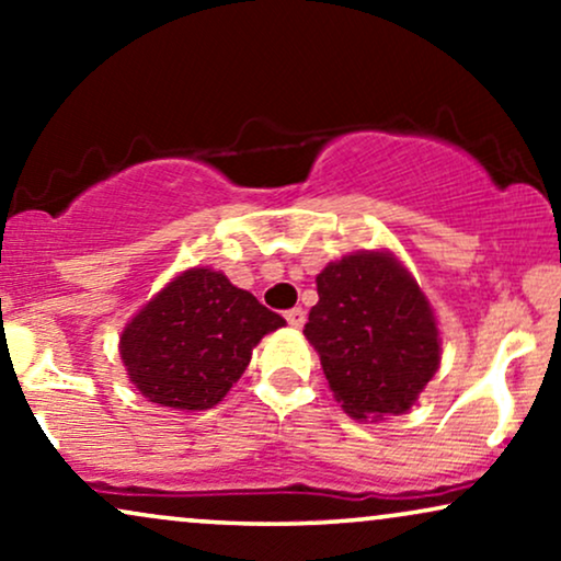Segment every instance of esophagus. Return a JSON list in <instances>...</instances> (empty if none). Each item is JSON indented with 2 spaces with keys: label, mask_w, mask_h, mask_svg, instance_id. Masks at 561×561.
<instances>
[{
  "label": "esophagus",
  "mask_w": 561,
  "mask_h": 561,
  "mask_svg": "<svg viewBox=\"0 0 561 561\" xmlns=\"http://www.w3.org/2000/svg\"><path fill=\"white\" fill-rule=\"evenodd\" d=\"M285 319H287L289 327L300 330V327L306 324V311H302V308H289V311L285 313Z\"/></svg>",
  "instance_id": "esophagus-1"
}]
</instances>
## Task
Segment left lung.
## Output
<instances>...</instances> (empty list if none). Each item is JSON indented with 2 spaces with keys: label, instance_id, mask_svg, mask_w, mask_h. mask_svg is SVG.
I'll return each mask as SVG.
<instances>
[{
  "label": "left lung",
  "instance_id": "left-lung-1",
  "mask_svg": "<svg viewBox=\"0 0 561 561\" xmlns=\"http://www.w3.org/2000/svg\"><path fill=\"white\" fill-rule=\"evenodd\" d=\"M317 293L302 334L334 401L353 420L405 414L440 366V332L414 276L388 250H358L317 276Z\"/></svg>",
  "mask_w": 561,
  "mask_h": 561
}]
</instances>
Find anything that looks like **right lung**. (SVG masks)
<instances>
[{"label":"right lung","instance_id":"1","mask_svg":"<svg viewBox=\"0 0 561 561\" xmlns=\"http://www.w3.org/2000/svg\"><path fill=\"white\" fill-rule=\"evenodd\" d=\"M285 327L214 268H186L126 324L121 362L150 403L205 411L248 369L263 334Z\"/></svg>","mask_w":561,"mask_h":561}]
</instances>
